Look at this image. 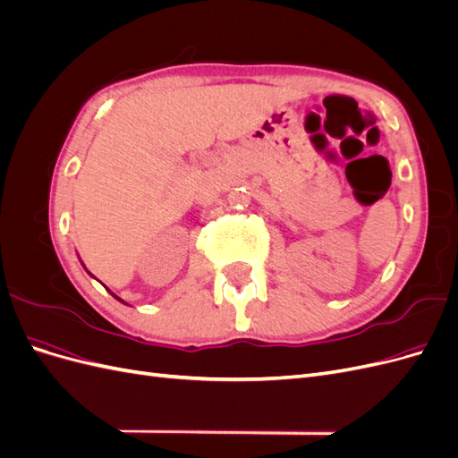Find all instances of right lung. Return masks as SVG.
<instances>
[{
  "mask_svg": "<svg viewBox=\"0 0 458 458\" xmlns=\"http://www.w3.org/2000/svg\"><path fill=\"white\" fill-rule=\"evenodd\" d=\"M81 266H84V263H81ZM84 269H86V266H84ZM86 271H88V269H86ZM88 273H89V271H88ZM89 275H91V273H89ZM91 276H93V275H91ZM105 288H106V286H105ZM106 290H108V288H106ZM108 293H110V290H108ZM110 294H113V296H114V298H116V300H118V301H122V303H126V301H123V300H122V298H118V296H116V294H114V293H110ZM126 306H128V303H126Z\"/></svg>",
  "mask_w": 458,
  "mask_h": 458,
  "instance_id": "add662e5",
  "label": "right lung"
}]
</instances>
